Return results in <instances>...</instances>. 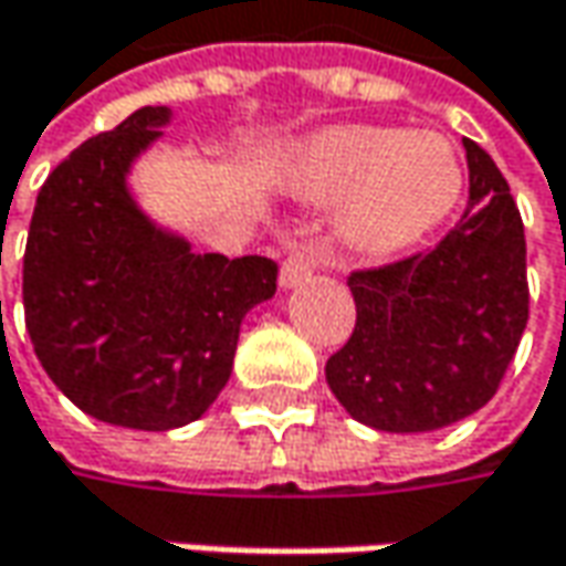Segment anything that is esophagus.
<instances>
[{"label":"esophagus","instance_id":"obj_1","mask_svg":"<svg viewBox=\"0 0 566 566\" xmlns=\"http://www.w3.org/2000/svg\"><path fill=\"white\" fill-rule=\"evenodd\" d=\"M317 268V254L312 249H302L293 251L286 261H283V268H280V286L283 290H293V286H302Z\"/></svg>","mask_w":566,"mask_h":566}]
</instances>
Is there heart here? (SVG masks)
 I'll return each instance as SVG.
<instances>
[{
	"label": "heart",
	"instance_id": "1",
	"mask_svg": "<svg viewBox=\"0 0 566 566\" xmlns=\"http://www.w3.org/2000/svg\"><path fill=\"white\" fill-rule=\"evenodd\" d=\"M276 186L293 198L339 201V242L380 258L412 249L453 213L463 164L434 132L339 125L290 144Z\"/></svg>",
	"mask_w": 566,
	"mask_h": 566
}]
</instances>
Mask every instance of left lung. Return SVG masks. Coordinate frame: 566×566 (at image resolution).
<instances>
[{
    "label": "left lung",
    "mask_w": 566,
    "mask_h": 566,
    "mask_svg": "<svg viewBox=\"0 0 566 566\" xmlns=\"http://www.w3.org/2000/svg\"><path fill=\"white\" fill-rule=\"evenodd\" d=\"M469 207L428 254L349 276L356 331L327 359L339 406L375 431L419 434L494 397L530 321L526 239L511 186L463 138Z\"/></svg>",
    "instance_id": "1"
}]
</instances>
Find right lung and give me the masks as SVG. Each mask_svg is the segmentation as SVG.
Instances as JSON below:
<instances>
[{"label":"right lung","instance_id":"add662e5","mask_svg":"<svg viewBox=\"0 0 566 566\" xmlns=\"http://www.w3.org/2000/svg\"><path fill=\"white\" fill-rule=\"evenodd\" d=\"M172 122L142 106L43 182L24 251V317L53 384L106 424L201 419L232 375L242 321L276 293L271 258L195 254L154 220L132 169Z\"/></svg>","mask_w":566,"mask_h":566}]
</instances>
